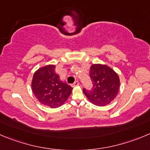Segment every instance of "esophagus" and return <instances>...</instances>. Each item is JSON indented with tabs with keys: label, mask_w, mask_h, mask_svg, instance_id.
<instances>
[{
	"label": "esophagus",
	"mask_w": 150,
	"mask_h": 150,
	"mask_svg": "<svg viewBox=\"0 0 150 150\" xmlns=\"http://www.w3.org/2000/svg\"><path fill=\"white\" fill-rule=\"evenodd\" d=\"M78 85H79V82H78V81H76V82H75L74 84H73V86H74V87L78 86Z\"/></svg>",
	"instance_id": "1"
}]
</instances>
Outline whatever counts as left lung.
<instances>
[{
    "label": "left lung",
    "mask_w": 150,
    "mask_h": 150,
    "mask_svg": "<svg viewBox=\"0 0 150 150\" xmlns=\"http://www.w3.org/2000/svg\"><path fill=\"white\" fill-rule=\"evenodd\" d=\"M90 76L93 88L83 89L86 97L93 105L103 107L115 99L120 88V79L116 72L104 64H93L90 68Z\"/></svg>",
    "instance_id": "left-lung-1"
}]
</instances>
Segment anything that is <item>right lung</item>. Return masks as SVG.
Masks as SVG:
<instances>
[{"mask_svg": "<svg viewBox=\"0 0 150 150\" xmlns=\"http://www.w3.org/2000/svg\"><path fill=\"white\" fill-rule=\"evenodd\" d=\"M54 65H47L37 70L31 80V90L39 102L51 108L62 106L73 88L62 82L55 71Z\"/></svg>", "mask_w": 150, "mask_h": 150, "instance_id": "obj_1", "label": "right lung"}]
</instances>
